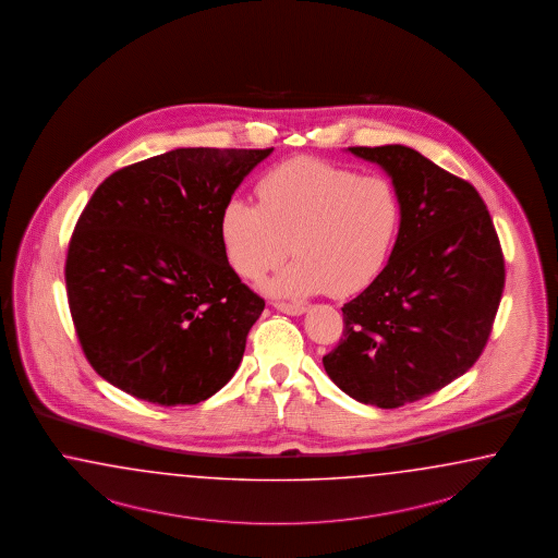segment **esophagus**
Returning a JSON list of instances; mask_svg holds the SVG:
<instances>
[{"label": "esophagus", "instance_id": "1", "mask_svg": "<svg viewBox=\"0 0 558 558\" xmlns=\"http://www.w3.org/2000/svg\"><path fill=\"white\" fill-rule=\"evenodd\" d=\"M274 308L284 313V315H292V317H299V315L306 313V306L296 303H274Z\"/></svg>", "mask_w": 558, "mask_h": 558}]
</instances>
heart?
Instances as JSON below:
<instances>
[{"label":"heart","mask_w":558,"mask_h":558,"mask_svg":"<svg viewBox=\"0 0 558 558\" xmlns=\"http://www.w3.org/2000/svg\"><path fill=\"white\" fill-rule=\"evenodd\" d=\"M259 204L231 198L220 210V241L233 270L259 280L292 252L296 259L264 284L274 296L329 290L348 296L385 268L401 227V198L385 175L315 157H296L255 184Z\"/></svg>","instance_id":"obj_1"}]
</instances>
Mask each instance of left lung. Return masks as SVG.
<instances>
[{"label":"left lung","instance_id":"obj_1","mask_svg":"<svg viewBox=\"0 0 558 558\" xmlns=\"http://www.w3.org/2000/svg\"><path fill=\"white\" fill-rule=\"evenodd\" d=\"M387 171L401 227L385 270L343 304L329 378L364 405L395 409L444 389L490 336L506 264L489 210L469 182L405 145L350 147Z\"/></svg>","mask_w":558,"mask_h":558}]
</instances>
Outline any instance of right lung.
<instances>
[{
	"instance_id": "right-lung-1",
	"label": "right lung",
	"mask_w": 558,
	"mask_h": 558,
	"mask_svg": "<svg viewBox=\"0 0 558 558\" xmlns=\"http://www.w3.org/2000/svg\"><path fill=\"white\" fill-rule=\"evenodd\" d=\"M274 149L187 147L114 171L69 241V308L117 389L196 405L235 374L264 299L231 268L220 210Z\"/></svg>"
}]
</instances>
